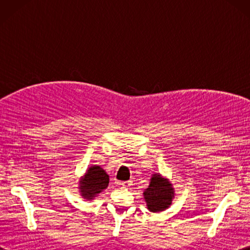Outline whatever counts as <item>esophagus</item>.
<instances>
[{
	"instance_id": "34e87169",
	"label": "esophagus",
	"mask_w": 250,
	"mask_h": 250,
	"mask_svg": "<svg viewBox=\"0 0 250 250\" xmlns=\"http://www.w3.org/2000/svg\"><path fill=\"white\" fill-rule=\"evenodd\" d=\"M119 185L124 188H128V187H130L132 184H131V182H122V183H119Z\"/></svg>"
}]
</instances>
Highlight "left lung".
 I'll use <instances>...</instances> for the list:
<instances>
[{"label": "left lung", "instance_id": "1", "mask_svg": "<svg viewBox=\"0 0 250 250\" xmlns=\"http://www.w3.org/2000/svg\"><path fill=\"white\" fill-rule=\"evenodd\" d=\"M171 186L172 185L167 179L162 178L160 175H153L149 187L144 192L148 209L152 213H158L171 205L174 194Z\"/></svg>", "mask_w": 250, "mask_h": 250}]
</instances>
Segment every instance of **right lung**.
I'll return each instance as SVG.
<instances>
[{
	"label": "right lung",
	"mask_w": 250,
	"mask_h": 250,
	"mask_svg": "<svg viewBox=\"0 0 250 250\" xmlns=\"http://www.w3.org/2000/svg\"><path fill=\"white\" fill-rule=\"evenodd\" d=\"M109 177L103 168L94 166L90 167L81 182L82 195L84 199L91 200L108 186Z\"/></svg>",
	"instance_id": "right-lung-1"
}]
</instances>
